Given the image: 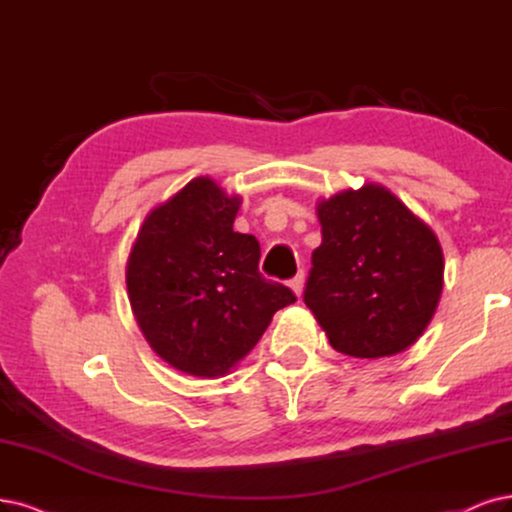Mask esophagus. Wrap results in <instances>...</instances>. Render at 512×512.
I'll list each match as a JSON object with an SVG mask.
<instances>
[{
    "mask_svg": "<svg viewBox=\"0 0 512 512\" xmlns=\"http://www.w3.org/2000/svg\"><path fill=\"white\" fill-rule=\"evenodd\" d=\"M304 278H306L304 272H297V276H293V278L289 280V287L293 289V293H295L297 297L301 295V291H304Z\"/></svg>",
    "mask_w": 512,
    "mask_h": 512,
    "instance_id": "obj_1",
    "label": "esophagus"
}]
</instances>
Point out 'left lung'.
I'll return each mask as SVG.
<instances>
[{"label": "left lung", "instance_id": "left-lung-1", "mask_svg": "<svg viewBox=\"0 0 512 512\" xmlns=\"http://www.w3.org/2000/svg\"><path fill=\"white\" fill-rule=\"evenodd\" d=\"M323 244L312 253L304 301L331 346L380 358L415 344L443 289L441 244L382 185L318 204Z\"/></svg>", "mask_w": 512, "mask_h": 512}]
</instances>
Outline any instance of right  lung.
Segmentation results:
<instances>
[{
	"instance_id": "obj_1",
	"label": "right lung",
	"mask_w": 512,
	"mask_h": 512,
	"mask_svg": "<svg viewBox=\"0 0 512 512\" xmlns=\"http://www.w3.org/2000/svg\"><path fill=\"white\" fill-rule=\"evenodd\" d=\"M240 198L189 181L143 221L126 266L132 312L156 354L219 377L249 354L295 293L259 272V242L234 232Z\"/></svg>"
}]
</instances>
